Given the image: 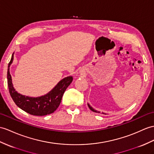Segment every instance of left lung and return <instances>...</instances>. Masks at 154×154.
<instances>
[{
    "instance_id": "1",
    "label": "left lung",
    "mask_w": 154,
    "mask_h": 154,
    "mask_svg": "<svg viewBox=\"0 0 154 154\" xmlns=\"http://www.w3.org/2000/svg\"><path fill=\"white\" fill-rule=\"evenodd\" d=\"M87 104H88V108H90V109H91V110H92V112H96V113H100V112H98V111H96V109H94V108H92V106H91V105L89 104V103H87ZM104 114H106V113H104Z\"/></svg>"
}]
</instances>
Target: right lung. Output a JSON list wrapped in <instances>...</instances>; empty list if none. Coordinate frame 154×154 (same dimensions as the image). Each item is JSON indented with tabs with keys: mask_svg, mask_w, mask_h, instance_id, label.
Returning <instances> with one entry per match:
<instances>
[{
	"mask_svg": "<svg viewBox=\"0 0 154 154\" xmlns=\"http://www.w3.org/2000/svg\"><path fill=\"white\" fill-rule=\"evenodd\" d=\"M14 54L8 63L7 80L10 96L16 104L25 112L33 116H43L52 113L58 108L64 92L73 81L72 76H68L58 82L48 93L38 97H29L18 93L13 87L10 66L13 62Z\"/></svg>",
	"mask_w": 154,
	"mask_h": 154,
	"instance_id": "add662e5",
	"label": "right lung"
}]
</instances>
